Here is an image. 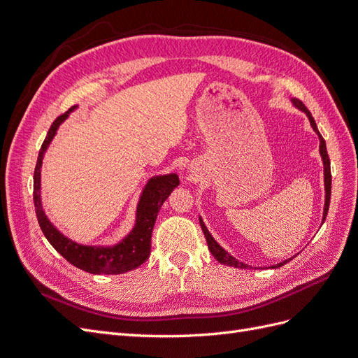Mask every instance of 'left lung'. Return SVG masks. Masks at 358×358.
Instances as JSON below:
<instances>
[{
	"label": "left lung",
	"instance_id": "1",
	"mask_svg": "<svg viewBox=\"0 0 358 358\" xmlns=\"http://www.w3.org/2000/svg\"><path fill=\"white\" fill-rule=\"evenodd\" d=\"M292 104H294V106L297 107V109H300L301 112L306 113V116L309 117V122H310V125H312V128H313V131H315V133L318 134V137H320V154H321L322 162H324V187H326V204H324V212H322V222H324V221H326V216H327V212H329L330 194H331V171H330V158H329V154H327L326 140H324L322 136L320 134L318 128H317V124H315V119L312 117L310 112L308 110V107H306L305 104H303L300 100H297V99H292ZM200 225H201V230H203V233H204L206 242H208L209 251L212 252V255H213L216 259H218V262H220L221 264L231 266V267H241V268L248 267L246 264H243V263H241V262H237L236 258H233L229 252L225 251V249H222L218 243L215 242V239L212 237V234L209 233V230L206 229V225H204V222H203L201 218H200ZM292 258H294V257H292ZM289 259H291V258H289ZM289 259H285V262L279 263V264H276V266H272V267L276 268V267L284 266V264H287V263L289 262Z\"/></svg>",
	"mask_w": 358,
	"mask_h": 358
}]
</instances>
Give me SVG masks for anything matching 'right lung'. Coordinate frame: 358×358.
Returning a JSON list of instances; mask_svg holds the SVG:
<instances>
[{
  "label": "right lung",
  "instance_id": "obj_1",
  "mask_svg": "<svg viewBox=\"0 0 358 358\" xmlns=\"http://www.w3.org/2000/svg\"><path fill=\"white\" fill-rule=\"evenodd\" d=\"M76 109L73 106L66 113L59 115L50 125L48 136L43 142L37 164L34 170V208L43 234L46 236L49 243L67 259L69 263L76 266L85 272L92 275H121L129 272L140 264H143L150 254V237L157 221V215L161 209L162 203L167 200L170 192L179 185L178 175H166L152 178L145 187L142 197L137 204L136 225L122 242L115 246H83L76 243L66 236H62L55 227L50 224L48 216L43 212L40 200V169L41 159L45 155L49 143L61 122L69 116L71 110Z\"/></svg>",
  "mask_w": 358,
  "mask_h": 358
}]
</instances>
